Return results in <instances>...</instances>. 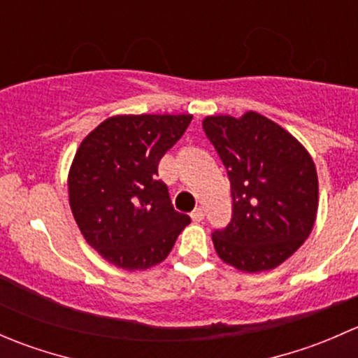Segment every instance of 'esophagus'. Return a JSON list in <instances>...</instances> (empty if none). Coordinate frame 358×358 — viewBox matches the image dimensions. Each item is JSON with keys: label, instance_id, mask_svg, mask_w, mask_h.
Listing matches in <instances>:
<instances>
[{"label": "esophagus", "instance_id": "obj_1", "mask_svg": "<svg viewBox=\"0 0 358 358\" xmlns=\"http://www.w3.org/2000/svg\"><path fill=\"white\" fill-rule=\"evenodd\" d=\"M190 218H192V222H196V223L202 222V220H204V209L196 208L192 213H190Z\"/></svg>", "mask_w": 358, "mask_h": 358}]
</instances>
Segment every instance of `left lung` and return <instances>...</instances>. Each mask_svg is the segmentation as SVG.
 Segmentation results:
<instances>
[{"mask_svg":"<svg viewBox=\"0 0 358 358\" xmlns=\"http://www.w3.org/2000/svg\"><path fill=\"white\" fill-rule=\"evenodd\" d=\"M202 128L225 164L232 190V222L213 234L216 252L241 272L273 270L298 251L315 225V162L289 131L258 112L208 115Z\"/></svg>","mask_w":358,"mask_h":358,"instance_id":"obj_1","label":"left lung"}]
</instances>
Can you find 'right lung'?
I'll return each mask as SVG.
<instances>
[{"instance_id": "add662e5", "label": "right lung", "mask_w": 358, "mask_h": 358, "mask_svg": "<svg viewBox=\"0 0 358 358\" xmlns=\"http://www.w3.org/2000/svg\"><path fill=\"white\" fill-rule=\"evenodd\" d=\"M192 114L112 115L86 135L69 169V204L83 237L117 268L147 270L190 223L175 211L157 164Z\"/></svg>"}]
</instances>
